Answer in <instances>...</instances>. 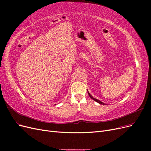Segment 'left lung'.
Returning a JSON list of instances; mask_svg holds the SVG:
<instances>
[{
    "label": "left lung",
    "mask_w": 151,
    "mask_h": 151,
    "mask_svg": "<svg viewBox=\"0 0 151 151\" xmlns=\"http://www.w3.org/2000/svg\"><path fill=\"white\" fill-rule=\"evenodd\" d=\"M88 94H89V97L91 98V99H93L94 101H96V102H98V103H99V104H104V103H103V102H101V101H99V100H98V99H96V98H94L92 96H91L90 94H89V93H88Z\"/></svg>",
    "instance_id": "left-lung-1"
}]
</instances>
